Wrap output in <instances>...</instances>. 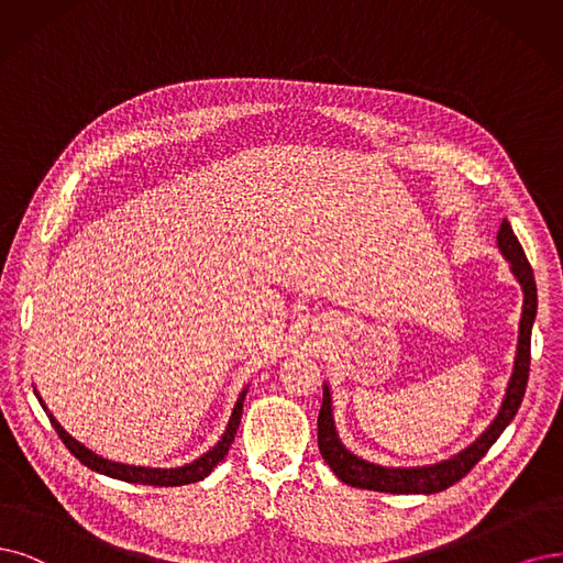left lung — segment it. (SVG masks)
Segmentation results:
<instances>
[{
    "label": "left lung",
    "instance_id": "obj_1",
    "mask_svg": "<svg viewBox=\"0 0 563 563\" xmlns=\"http://www.w3.org/2000/svg\"><path fill=\"white\" fill-rule=\"evenodd\" d=\"M498 250L510 262L512 276L517 278L519 287L525 292L522 303V320H519V336H517V355L512 376L506 389V397L494 422L483 431L481 439H475L466 450L460 454L450 456L445 462L429 464V466H412V468H391L371 464L362 456L352 454L339 439V431L334 424V408H331V394L329 385L324 383L322 391V408L318 415V445L322 460L329 464V468L336 473L339 481L345 485L360 487V489H373V492H389V494H435L460 483L462 477L483 460L487 450L496 443L498 435L512 422L519 406H522L527 380H529V364H531V329L536 320L538 308V295H536V280L531 264L525 255L522 245H519L512 227L508 220L501 222L498 229Z\"/></svg>",
    "mask_w": 563,
    "mask_h": 563
}]
</instances>
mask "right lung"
I'll list each match as a JSON object with an SVG mask.
<instances>
[{
	"label": "right lung",
	"mask_w": 563,
	"mask_h": 563,
	"mask_svg": "<svg viewBox=\"0 0 563 563\" xmlns=\"http://www.w3.org/2000/svg\"><path fill=\"white\" fill-rule=\"evenodd\" d=\"M247 394V387L239 394L236 399V406L232 410V418H229V424L224 429V433L220 435V441L208 450L206 454H201L199 460H195L192 464H185V466H178V468H148V466H130V464H120V462H111V460H103L101 454L88 450L82 443H78L74 435H69L65 429H62V424L53 418V415L48 412L46 404L41 401V397L36 394L38 404L44 406L46 415L51 424L55 427L57 435L62 439V443H65L69 448V452L76 456V460L80 464H86L88 468L101 473V475H109V477H115V481H124V483H134V485H153V487H178V485H190V483H199L203 481V477L211 473L222 460L224 454L229 452V448H232L234 443V435H236V429L241 424V412H243V399Z\"/></svg>",
	"instance_id": "right-lung-1"
}]
</instances>
